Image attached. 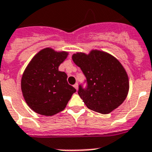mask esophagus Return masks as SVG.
<instances>
[{
    "label": "esophagus",
    "mask_w": 152,
    "mask_h": 152,
    "mask_svg": "<svg viewBox=\"0 0 152 152\" xmlns=\"http://www.w3.org/2000/svg\"><path fill=\"white\" fill-rule=\"evenodd\" d=\"M74 87H75V88L76 89V90H77V89H78V85H77V83H76L75 85H74Z\"/></svg>",
    "instance_id": "esophagus-1"
}]
</instances>
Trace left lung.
I'll use <instances>...</instances> for the list:
<instances>
[{"instance_id": "obj_1", "label": "left lung", "mask_w": 152, "mask_h": 152, "mask_svg": "<svg viewBox=\"0 0 152 152\" xmlns=\"http://www.w3.org/2000/svg\"><path fill=\"white\" fill-rule=\"evenodd\" d=\"M72 60L86 77V88L79 85L78 94L89 109L106 115L123 103L129 82L126 71L116 58L93 50L89 54H73Z\"/></svg>"}]
</instances>
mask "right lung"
<instances>
[{"mask_svg": "<svg viewBox=\"0 0 152 152\" xmlns=\"http://www.w3.org/2000/svg\"><path fill=\"white\" fill-rule=\"evenodd\" d=\"M67 52L49 48L39 51L26 67L21 78V91L34 111L51 116L63 111L76 89L67 81V75L58 71Z\"/></svg>", "mask_w": 152, "mask_h": 152, "instance_id": "add662e5", "label": "right lung"}]
</instances>
